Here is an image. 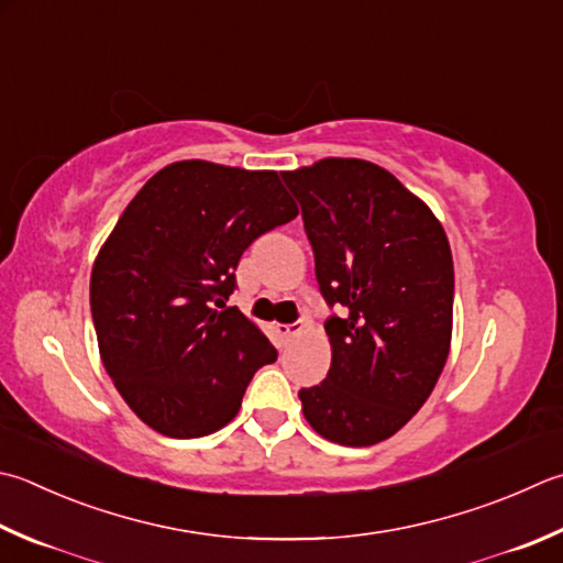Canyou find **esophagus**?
I'll use <instances>...</instances> for the list:
<instances>
[{"label": "esophagus", "mask_w": 563, "mask_h": 563, "mask_svg": "<svg viewBox=\"0 0 563 563\" xmlns=\"http://www.w3.org/2000/svg\"><path fill=\"white\" fill-rule=\"evenodd\" d=\"M303 328H306L303 321L284 323V325H277V333L284 338V341H294V338H299L303 333Z\"/></svg>", "instance_id": "34e87169"}]
</instances>
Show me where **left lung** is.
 Instances as JSON below:
<instances>
[{"label": "left lung", "mask_w": 563, "mask_h": 563, "mask_svg": "<svg viewBox=\"0 0 563 563\" xmlns=\"http://www.w3.org/2000/svg\"><path fill=\"white\" fill-rule=\"evenodd\" d=\"M301 203L328 306L331 369L301 389L303 417L341 446H373L405 427L437 387L453 331V257L431 208L387 168L321 158L282 172Z\"/></svg>", "instance_id": "left-lung-1"}]
</instances>
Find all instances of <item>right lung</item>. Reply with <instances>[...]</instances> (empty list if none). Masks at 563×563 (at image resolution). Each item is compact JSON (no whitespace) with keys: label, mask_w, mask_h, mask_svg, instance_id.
<instances>
[{"label":"right lung","mask_w":563,"mask_h":563,"mask_svg":"<svg viewBox=\"0 0 563 563\" xmlns=\"http://www.w3.org/2000/svg\"><path fill=\"white\" fill-rule=\"evenodd\" d=\"M299 216L277 172L176 162L142 186L90 274L102 365L146 427L208 437L240 411L277 350L238 306L235 269L254 240Z\"/></svg>","instance_id":"obj_1"}]
</instances>
